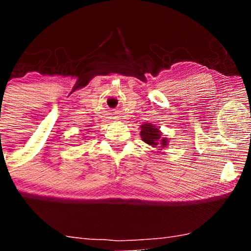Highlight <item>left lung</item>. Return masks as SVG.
<instances>
[{
	"mask_svg": "<svg viewBox=\"0 0 251 251\" xmlns=\"http://www.w3.org/2000/svg\"><path fill=\"white\" fill-rule=\"evenodd\" d=\"M140 137L143 142L149 144L152 148H158V150L165 149L169 145V138L164 137L159 127L154 126L151 123H145L140 125ZM160 153V151H158Z\"/></svg>",
	"mask_w": 251,
	"mask_h": 251,
	"instance_id": "1",
	"label": "left lung"
}]
</instances>
